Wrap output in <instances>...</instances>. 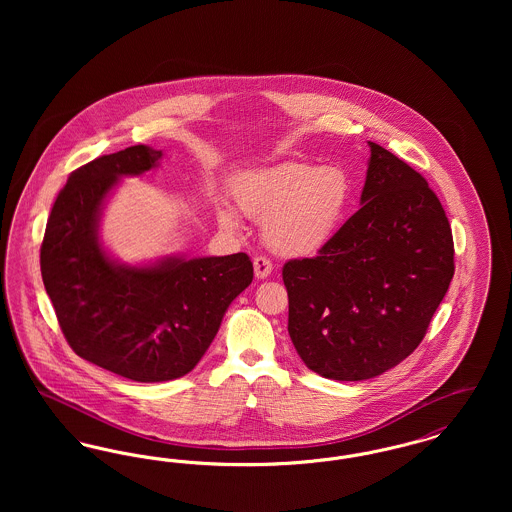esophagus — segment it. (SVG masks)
<instances>
[{"instance_id": "obj_1", "label": "esophagus", "mask_w": 512, "mask_h": 512, "mask_svg": "<svg viewBox=\"0 0 512 512\" xmlns=\"http://www.w3.org/2000/svg\"><path fill=\"white\" fill-rule=\"evenodd\" d=\"M253 268H255V276L257 278H267L268 274L272 272V263H270V259H267L265 255H259L253 261Z\"/></svg>"}]
</instances>
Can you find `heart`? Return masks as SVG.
<instances>
[{"label": "heart", "mask_w": 512, "mask_h": 512, "mask_svg": "<svg viewBox=\"0 0 512 512\" xmlns=\"http://www.w3.org/2000/svg\"><path fill=\"white\" fill-rule=\"evenodd\" d=\"M349 192V178L338 167L315 169L297 163L251 172L234 184L242 213L265 222L267 244L286 257H307L328 244L338 230ZM219 217L228 230L238 226L226 209Z\"/></svg>", "instance_id": "heart-1"}]
</instances>
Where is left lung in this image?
I'll return each mask as SVG.
<instances>
[{
  "mask_svg": "<svg viewBox=\"0 0 512 512\" xmlns=\"http://www.w3.org/2000/svg\"><path fill=\"white\" fill-rule=\"evenodd\" d=\"M363 207L318 249L282 268L288 332L303 363L357 382L407 359L455 274L451 224L424 176L374 142Z\"/></svg>",
  "mask_w": 512,
  "mask_h": 512,
  "instance_id": "8db88e82",
  "label": "left lung"
}]
</instances>
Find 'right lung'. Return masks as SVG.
Listing matches in <instances>:
<instances>
[{
    "label": "right lung",
    "instance_id": "obj_1",
    "mask_svg": "<svg viewBox=\"0 0 512 512\" xmlns=\"http://www.w3.org/2000/svg\"><path fill=\"white\" fill-rule=\"evenodd\" d=\"M161 151L132 146L71 172L40 247L42 280L74 353L134 382L174 380L199 363L228 305L253 280L249 255L115 265L98 219L121 176L157 165Z\"/></svg>",
    "mask_w": 512,
    "mask_h": 512
}]
</instances>
